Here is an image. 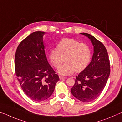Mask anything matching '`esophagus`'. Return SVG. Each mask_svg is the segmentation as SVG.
Masks as SVG:
<instances>
[{
  "instance_id": "esophagus-1",
  "label": "esophagus",
  "mask_w": 122,
  "mask_h": 122,
  "mask_svg": "<svg viewBox=\"0 0 122 122\" xmlns=\"http://www.w3.org/2000/svg\"><path fill=\"white\" fill-rule=\"evenodd\" d=\"M59 78L60 80H62V79H65V78H66V77H63V76H59Z\"/></svg>"
}]
</instances>
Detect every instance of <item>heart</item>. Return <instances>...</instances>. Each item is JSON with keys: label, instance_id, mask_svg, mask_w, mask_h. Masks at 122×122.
Instances as JSON below:
<instances>
[{"label": "heart", "instance_id": "obj_1", "mask_svg": "<svg viewBox=\"0 0 122 122\" xmlns=\"http://www.w3.org/2000/svg\"><path fill=\"white\" fill-rule=\"evenodd\" d=\"M57 49L49 51L48 58L53 66L58 68L65 59L66 63L60 68L58 73L62 75H70L74 72L84 71L89 63L91 51L89 47L73 39H63L58 43Z\"/></svg>", "mask_w": 122, "mask_h": 122}]
</instances>
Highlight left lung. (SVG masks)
<instances>
[{"instance_id":"obj_1","label":"left lung","mask_w":122,"mask_h":122,"mask_svg":"<svg viewBox=\"0 0 122 122\" xmlns=\"http://www.w3.org/2000/svg\"><path fill=\"white\" fill-rule=\"evenodd\" d=\"M81 34L90 40L94 46V54L87 67L76 76L71 92L78 100L89 102L98 97L104 89L110 73V61L102 42L89 34Z\"/></svg>"}]
</instances>
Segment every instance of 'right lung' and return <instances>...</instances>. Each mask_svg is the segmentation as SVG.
I'll use <instances>...</instances> for the list:
<instances>
[{
  "mask_svg": "<svg viewBox=\"0 0 122 122\" xmlns=\"http://www.w3.org/2000/svg\"><path fill=\"white\" fill-rule=\"evenodd\" d=\"M44 32H35L24 39L16 50L15 71L24 92L31 100L48 98L59 80L45 54Z\"/></svg>",
  "mask_w": 122,
  "mask_h": 122,
  "instance_id": "1",
  "label": "right lung"
}]
</instances>
